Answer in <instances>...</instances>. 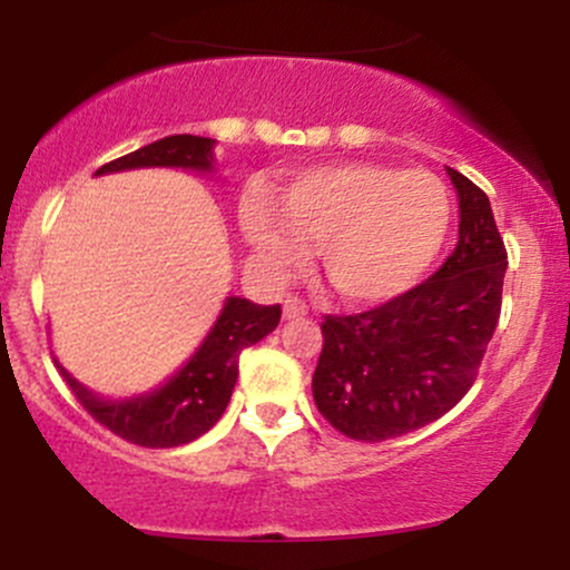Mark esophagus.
Listing matches in <instances>:
<instances>
[{
	"instance_id": "34e87169",
	"label": "esophagus",
	"mask_w": 570,
	"mask_h": 570,
	"mask_svg": "<svg viewBox=\"0 0 570 570\" xmlns=\"http://www.w3.org/2000/svg\"><path fill=\"white\" fill-rule=\"evenodd\" d=\"M303 316H307L305 299H299V297H286V299H284V318H303Z\"/></svg>"
}]
</instances>
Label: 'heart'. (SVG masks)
Returning a JSON list of instances; mask_svg holds the SVG:
<instances>
[{"label":"heart","instance_id":"b5f03b06","mask_svg":"<svg viewBox=\"0 0 570 570\" xmlns=\"http://www.w3.org/2000/svg\"><path fill=\"white\" fill-rule=\"evenodd\" d=\"M453 203L440 176L385 163H340L303 171L276 208L252 200L244 230L278 276L318 246L326 284L348 303H381L410 289L448 238Z\"/></svg>","mask_w":570,"mask_h":570}]
</instances>
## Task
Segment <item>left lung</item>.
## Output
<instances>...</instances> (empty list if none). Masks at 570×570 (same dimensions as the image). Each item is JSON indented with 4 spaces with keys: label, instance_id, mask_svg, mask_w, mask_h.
<instances>
[{
    "label": "left lung",
    "instance_id": "left-lung-1",
    "mask_svg": "<svg viewBox=\"0 0 570 570\" xmlns=\"http://www.w3.org/2000/svg\"><path fill=\"white\" fill-rule=\"evenodd\" d=\"M448 174L461 225L440 271L389 303L322 322L313 399L356 442L394 440L453 410L499 324L507 246L488 195L455 168Z\"/></svg>",
    "mask_w": 570,
    "mask_h": 570
}]
</instances>
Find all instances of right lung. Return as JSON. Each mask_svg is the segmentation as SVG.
Listing matches in <instances>:
<instances>
[{
	"label": "right lung",
	"mask_w": 570,
	"mask_h": 570,
	"mask_svg": "<svg viewBox=\"0 0 570 570\" xmlns=\"http://www.w3.org/2000/svg\"><path fill=\"white\" fill-rule=\"evenodd\" d=\"M214 141L206 136H166L136 153L104 163L98 174L126 171V168L171 166L212 171ZM281 322V305H254L244 297H227L217 324L195 351V356L163 389L128 402H107L90 394L56 364L77 402L104 429L139 448H179L198 440L219 421L238 381L240 351L271 335Z\"/></svg>",
	"instance_id": "obj_1"
}]
</instances>
